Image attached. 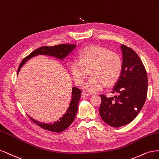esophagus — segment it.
<instances>
[{
    "instance_id": "esophagus-1",
    "label": "esophagus",
    "mask_w": 159,
    "mask_h": 159,
    "mask_svg": "<svg viewBox=\"0 0 159 159\" xmlns=\"http://www.w3.org/2000/svg\"><path fill=\"white\" fill-rule=\"evenodd\" d=\"M90 94L87 93H85V92H83V93H81V96L82 97H85V96H89Z\"/></svg>"
}]
</instances>
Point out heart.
I'll return each mask as SVG.
<instances>
[{
    "label": "heart",
    "mask_w": 159,
    "mask_h": 159,
    "mask_svg": "<svg viewBox=\"0 0 159 159\" xmlns=\"http://www.w3.org/2000/svg\"><path fill=\"white\" fill-rule=\"evenodd\" d=\"M123 70L121 56L97 45L81 49L79 59L70 63V72L76 84L81 85L91 71L92 77L83 85L90 93L102 90L106 85L111 86L119 80Z\"/></svg>",
    "instance_id": "obj_1"
}]
</instances>
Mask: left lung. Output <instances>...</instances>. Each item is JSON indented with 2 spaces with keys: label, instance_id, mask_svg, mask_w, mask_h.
Returning a JSON list of instances; mask_svg holds the SVG:
<instances>
[{
  "label": "left lung",
  "instance_id": "1",
  "mask_svg": "<svg viewBox=\"0 0 159 159\" xmlns=\"http://www.w3.org/2000/svg\"><path fill=\"white\" fill-rule=\"evenodd\" d=\"M123 70L111 93L114 97L100 94L99 113L101 118L111 127L129 124L139 113L147 95L148 77L141 59L134 50L122 44Z\"/></svg>",
  "mask_w": 159,
  "mask_h": 159
}]
</instances>
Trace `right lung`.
Returning a JSON list of instances; mask_svg holds the SVG:
<instances>
[{"instance_id": "1", "label": "right lung", "mask_w": 159, "mask_h": 159, "mask_svg": "<svg viewBox=\"0 0 159 159\" xmlns=\"http://www.w3.org/2000/svg\"><path fill=\"white\" fill-rule=\"evenodd\" d=\"M76 46V44H59L57 45L49 47V46H42L36 49H35L34 52L26 56L20 63L19 67L18 69V72L20 70L22 66L30 58H32L35 55H52L55 57L59 58L62 59L65 57L71 51H72ZM82 91L80 89L76 88V87H73V92H72V99H71L70 103L69 105V107L66 110V113L62 117L59 118L57 121L53 122L52 124H47L45 123L39 122L36 120H34L31 117L28 116L30 117L34 124L38 125L40 127L43 128L45 130H48L52 132L60 133L65 130L66 128L72 124L74 121L75 116L77 112L78 107H79V102L81 96Z\"/></svg>"}]
</instances>
